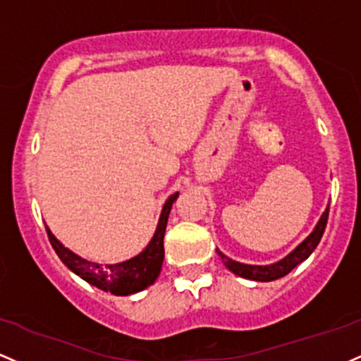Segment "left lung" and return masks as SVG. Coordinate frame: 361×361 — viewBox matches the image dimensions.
Masks as SVG:
<instances>
[{
    "instance_id": "1",
    "label": "left lung",
    "mask_w": 361,
    "mask_h": 361,
    "mask_svg": "<svg viewBox=\"0 0 361 361\" xmlns=\"http://www.w3.org/2000/svg\"><path fill=\"white\" fill-rule=\"evenodd\" d=\"M327 217H329V205L327 209L324 211L322 216H320L319 223L314 228V231L305 238L298 247L295 248L291 253H288L284 259H281L279 262L271 264V265H250V264H241L236 262V260L229 259L226 257L223 252L217 250L219 257L223 259V262L233 274L245 277V279H252V281H262V283H267V281H274L279 279V277H284L288 272H291L293 269L296 267L298 264H302L303 260H307L310 257V253L315 250L317 245H319L320 238H322L324 231H326V224H327Z\"/></svg>"
}]
</instances>
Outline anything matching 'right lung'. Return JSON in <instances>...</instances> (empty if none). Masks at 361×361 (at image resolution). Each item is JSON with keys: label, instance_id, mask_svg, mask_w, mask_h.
Returning a JSON list of instances; mask_svg holds the SVG:
<instances>
[{"label": "right lung", "instance_id": "obj_1", "mask_svg": "<svg viewBox=\"0 0 361 361\" xmlns=\"http://www.w3.org/2000/svg\"><path fill=\"white\" fill-rule=\"evenodd\" d=\"M176 199L178 192L173 193L166 200L164 207L161 211L156 233H154L152 240L149 241L147 247L138 253V255L133 257V259L125 260V262L102 265L82 259L77 253L68 250L46 226L47 238H49L51 245H53L54 252L58 253L59 260L71 272L80 276L89 284H92V286H96L106 293H113L116 296L132 295V293H138L149 288L157 279V276H159L162 260H164V241L162 240H164L166 224H168L171 205Z\"/></svg>", "mask_w": 361, "mask_h": 361}]
</instances>
